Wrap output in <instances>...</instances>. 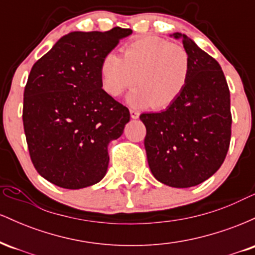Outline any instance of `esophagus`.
I'll use <instances>...</instances> for the list:
<instances>
[{"label":"esophagus","mask_w":255,"mask_h":255,"mask_svg":"<svg viewBox=\"0 0 255 255\" xmlns=\"http://www.w3.org/2000/svg\"><path fill=\"white\" fill-rule=\"evenodd\" d=\"M129 113H130V118H131V119H134V120L139 118V115H140V114H139V111H136V110H133V109H130V110H129Z\"/></svg>","instance_id":"34e87169"}]
</instances>
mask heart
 <instances>
[{"label": "heart", "instance_id": "1", "mask_svg": "<svg viewBox=\"0 0 255 255\" xmlns=\"http://www.w3.org/2000/svg\"><path fill=\"white\" fill-rule=\"evenodd\" d=\"M192 74V60L182 45L165 38L140 37L122 48V56L109 52L99 66L102 87L111 97H120L135 83L128 103L156 110L170 108L186 90Z\"/></svg>", "mask_w": 255, "mask_h": 255}]
</instances>
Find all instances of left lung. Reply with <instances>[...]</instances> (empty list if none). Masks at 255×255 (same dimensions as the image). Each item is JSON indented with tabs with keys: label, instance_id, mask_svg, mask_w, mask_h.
Masks as SVG:
<instances>
[{
	"label": "left lung",
	"instance_id": "obj_1",
	"mask_svg": "<svg viewBox=\"0 0 255 255\" xmlns=\"http://www.w3.org/2000/svg\"><path fill=\"white\" fill-rule=\"evenodd\" d=\"M192 60V74L178 101L160 113L141 114L152 175L175 188L197 186L223 164L230 145V92L217 61L176 32Z\"/></svg>",
	"mask_w": 255,
	"mask_h": 255
}]
</instances>
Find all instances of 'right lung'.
<instances>
[{"label":"right lung","instance_id":"obj_1","mask_svg":"<svg viewBox=\"0 0 255 255\" xmlns=\"http://www.w3.org/2000/svg\"><path fill=\"white\" fill-rule=\"evenodd\" d=\"M129 28L71 32L32 67L22 122L40 176L67 189L99 182L109 164L108 145L129 122L128 108L102 89L99 66Z\"/></svg>","mask_w":255,"mask_h":255}]
</instances>
